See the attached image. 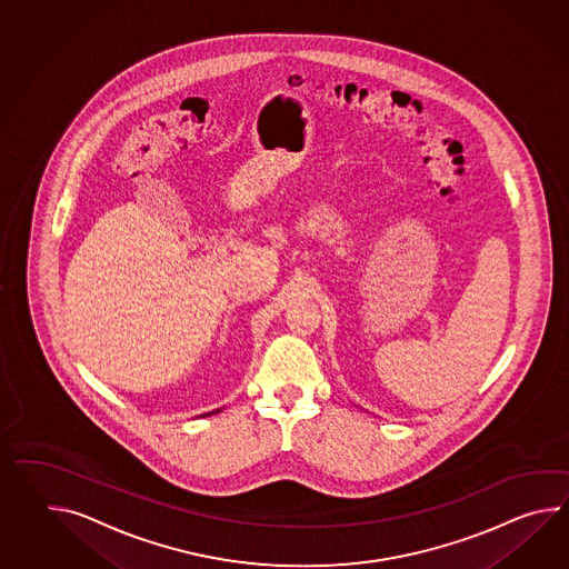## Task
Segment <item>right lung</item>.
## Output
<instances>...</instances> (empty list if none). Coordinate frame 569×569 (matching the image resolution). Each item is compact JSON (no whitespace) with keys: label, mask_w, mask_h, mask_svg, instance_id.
Returning <instances> with one entry per match:
<instances>
[{"label":"right lung","mask_w":569,"mask_h":569,"mask_svg":"<svg viewBox=\"0 0 569 569\" xmlns=\"http://www.w3.org/2000/svg\"><path fill=\"white\" fill-rule=\"evenodd\" d=\"M216 412H220V408H218V410H214V412H208V415H202V417H210V415H216Z\"/></svg>","instance_id":"obj_1"}]
</instances>
